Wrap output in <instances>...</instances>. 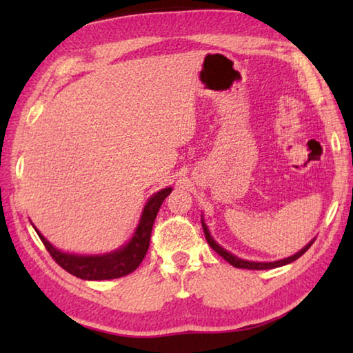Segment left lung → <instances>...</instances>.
<instances>
[{"label": "left lung", "mask_w": 353, "mask_h": 353, "mask_svg": "<svg viewBox=\"0 0 353 353\" xmlns=\"http://www.w3.org/2000/svg\"><path fill=\"white\" fill-rule=\"evenodd\" d=\"M202 223V227H204V234H205V240H207V243L210 244V248L214 250V252H218L221 256H223V259L225 260V261H229L232 266H235V268H243V270H272V268H279V266H285V265H288V263H292L294 260H297L299 256H302L303 254L307 252L308 250V248L312 246V244L314 243V240H312L310 241L305 248L303 249H301L299 250L297 254H294V255H291V256H288V259H283V260H279V261H271V263H259V261H248V260H241V259H238V256H235V255H232L229 250H225L224 248H221L219 244L213 240L212 238V235H210V232H208V229H207V225H205V223H204V219L201 221Z\"/></svg>", "instance_id": "8db88e82"}]
</instances>
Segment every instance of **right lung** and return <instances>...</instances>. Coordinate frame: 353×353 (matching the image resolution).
<instances>
[{
    "instance_id": "1",
    "label": "right lung",
    "mask_w": 353,
    "mask_h": 353,
    "mask_svg": "<svg viewBox=\"0 0 353 353\" xmlns=\"http://www.w3.org/2000/svg\"><path fill=\"white\" fill-rule=\"evenodd\" d=\"M170 193L171 187L160 190L149 198L145 208H143L140 223L134 236L130 238L126 246L115 250V252L104 255H76L61 252L40 232L37 234L57 265L73 276L82 280H110L124 277L134 272L145 259L155 216H157L160 205L163 204L165 198Z\"/></svg>"
}]
</instances>
